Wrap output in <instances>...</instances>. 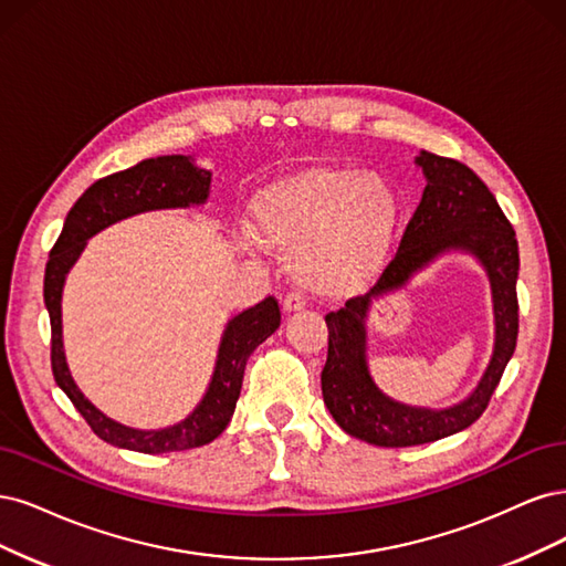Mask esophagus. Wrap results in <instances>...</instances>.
<instances>
[{
    "instance_id": "34e87169",
    "label": "esophagus",
    "mask_w": 566,
    "mask_h": 566,
    "mask_svg": "<svg viewBox=\"0 0 566 566\" xmlns=\"http://www.w3.org/2000/svg\"><path fill=\"white\" fill-rule=\"evenodd\" d=\"M305 307V298L301 294H286L282 301V313L291 315V313H298V310Z\"/></svg>"
}]
</instances>
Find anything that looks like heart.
Returning a JSON list of instances; mask_svg holds the SVG:
<instances>
[{
	"label": "heart",
	"instance_id": "obj_1",
	"mask_svg": "<svg viewBox=\"0 0 566 566\" xmlns=\"http://www.w3.org/2000/svg\"><path fill=\"white\" fill-rule=\"evenodd\" d=\"M399 197L380 174L313 167L253 195L251 230L289 253V272L319 298L367 291L386 265L399 226Z\"/></svg>",
	"mask_w": 566,
	"mask_h": 566
}]
</instances>
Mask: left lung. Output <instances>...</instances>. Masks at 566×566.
I'll use <instances>...</instances> for the list:
<instances>
[{
  "label": "left lung",
  "instance_id": "8db88e82",
  "mask_svg": "<svg viewBox=\"0 0 566 566\" xmlns=\"http://www.w3.org/2000/svg\"><path fill=\"white\" fill-rule=\"evenodd\" d=\"M423 169L426 190L409 221L397 256L369 294L350 298L326 315L329 353L322 369L324 405L334 421L361 442L376 447H418L472 426L486 409L517 343L515 230L496 197L465 164L421 150L413 157ZM447 252H468L485 268L495 303V353L481 382L459 406L426 410L395 403L373 382L366 361V319L374 302Z\"/></svg>",
  "mask_w": 566,
  "mask_h": 566
}]
</instances>
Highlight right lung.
Here are the masks:
<instances>
[{
  "mask_svg": "<svg viewBox=\"0 0 566 566\" xmlns=\"http://www.w3.org/2000/svg\"><path fill=\"white\" fill-rule=\"evenodd\" d=\"M211 171L197 167L190 155H164L143 159L136 167L96 180L70 209L63 232L49 253L44 272V303L51 319V369L59 388L84 416L103 442L140 451L167 453L205 447L221 434L240 399L244 367L251 353L277 332L280 305L268 296L259 305L234 315L218 345L216 367L199 405L174 426L157 430L129 428L91 405L70 374L63 348V286L67 272L77 263L91 237L124 218L161 209H190L207 205Z\"/></svg>",
  "mask_w": 566,
  "mask_h": 566,
  "instance_id": "right-lung-1",
  "label": "right lung"
}]
</instances>
